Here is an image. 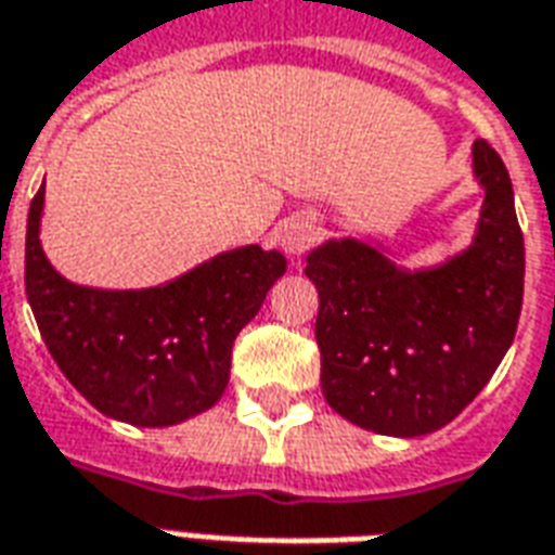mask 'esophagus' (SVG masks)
I'll list each match as a JSON object with an SVG mask.
<instances>
[{
	"mask_svg": "<svg viewBox=\"0 0 555 555\" xmlns=\"http://www.w3.org/2000/svg\"><path fill=\"white\" fill-rule=\"evenodd\" d=\"M278 240H281L283 251L293 254V257H301V254L312 245V240H315V228H312V222L307 216H293V219L281 222V228H278Z\"/></svg>",
	"mask_w": 555,
	"mask_h": 555,
	"instance_id": "1",
	"label": "esophagus"
}]
</instances>
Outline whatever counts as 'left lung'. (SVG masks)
<instances>
[{"label": "left lung", "instance_id": "obj_1", "mask_svg": "<svg viewBox=\"0 0 555 555\" xmlns=\"http://www.w3.org/2000/svg\"><path fill=\"white\" fill-rule=\"evenodd\" d=\"M480 214L462 251L403 266L383 240L331 236L307 254L319 289L324 401L362 430L415 439L468 406L509 351L524 301V233L500 154L470 145Z\"/></svg>", "mask_w": 555, "mask_h": 555}]
</instances>
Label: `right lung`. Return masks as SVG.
I'll return each instance as SVG.
<instances>
[{"mask_svg":"<svg viewBox=\"0 0 555 555\" xmlns=\"http://www.w3.org/2000/svg\"><path fill=\"white\" fill-rule=\"evenodd\" d=\"M46 186L25 231V295L46 348L107 418L172 427L219 403L231 348L286 272L278 248L240 245L145 289L73 283L40 243Z\"/></svg>","mask_w":555,"mask_h":555,"instance_id":"obj_1","label":"right lung"}]
</instances>
